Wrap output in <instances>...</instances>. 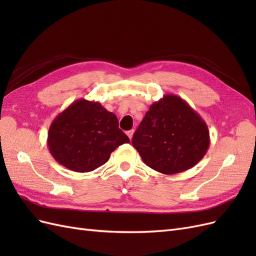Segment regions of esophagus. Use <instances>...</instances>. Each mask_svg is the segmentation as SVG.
I'll return each instance as SVG.
<instances>
[{"label":"esophagus","instance_id":"34e87169","mask_svg":"<svg viewBox=\"0 0 256 256\" xmlns=\"http://www.w3.org/2000/svg\"><path fill=\"white\" fill-rule=\"evenodd\" d=\"M134 129H131V130H129V131H127V136H128V138H130V140H131V138H132V136H134Z\"/></svg>","mask_w":256,"mask_h":256}]
</instances>
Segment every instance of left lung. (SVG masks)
I'll list each match as a JSON object with an SVG mask.
<instances>
[{
	"mask_svg": "<svg viewBox=\"0 0 256 256\" xmlns=\"http://www.w3.org/2000/svg\"><path fill=\"white\" fill-rule=\"evenodd\" d=\"M209 144L203 118L182 98L171 94L150 106L132 138L144 164L166 175L194 166Z\"/></svg>",
	"mask_w": 256,
	"mask_h": 256,
	"instance_id": "obj_1",
	"label": "left lung"
}]
</instances>
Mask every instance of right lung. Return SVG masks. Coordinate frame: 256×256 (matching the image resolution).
<instances>
[{
  "label": "right lung",
  "mask_w": 256,
  "mask_h": 256,
  "mask_svg": "<svg viewBox=\"0 0 256 256\" xmlns=\"http://www.w3.org/2000/svg\"><path fill=\"white\" fill-rule=\"evenodd\" d=\"M129 138L118 128L116 115L97 102L78 99L60 113L48 131L50 154L74 172L94 171Z\"/></svg>",
  "instance_id": "add662e5"
}]
</instances>
